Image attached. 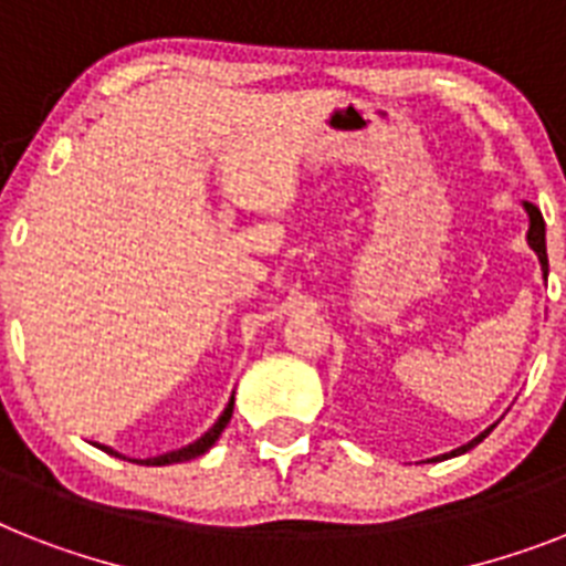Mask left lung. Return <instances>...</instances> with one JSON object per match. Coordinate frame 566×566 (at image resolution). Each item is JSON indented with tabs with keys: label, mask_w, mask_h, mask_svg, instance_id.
I'll return each instance as SVG.
<instances>
[{
	"label": "left lung",
	"mask_w": 566,
	"mask_h": 566,
	"mask_svg": "<svg viewBox=\"0 0 566 566\" xmlns=\"http://www.w3.org/2000/svg\"><path fill=\"white\" fill-rule=\"evenodd\" d=\"M523 206H526V211H530V235H526V241H530L532 250L537 252V259H541V268H544V279H546V273H549V261H546V223H544V214H541V209H537V206H532V203H523ZM491 430H494V424H491L489 430H482V433L476 436V439H471V442H468V444H462V448L450 450V453H444V457H436V459L459 457V453H465V450L476 448V444H480L482 439H485V436L491 433Z\"/></svg>",
	"instance_id": "1"
}]
</instances>
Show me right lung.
<instances>
[{"label": "right lung", "mask_w": 566, "mask_h": 566, "mask_svg": "<svg viewBox=\"0 0 566 566\" xmlns=\"http://www.w3.org/2000/svg\"><path fill=\"white\" fill-rule=\"evenodd\" d=\"M232 407H235V398H229L223 416H220L218 421H214V427H211L209 433L200 436V439H197L195 444H188V448H179V450H171V453H163V457H154V459H133V462H136V465H174V462H186V459L203 457L206 450H209L211 444L218 442L220 433H223V427L229 424V418H232ZM98 448L107 450V453H113V457H118V453L113 448H104V444H98Z\"/></svg>", "instance_id": "right-lung-1"}]
</instances>
